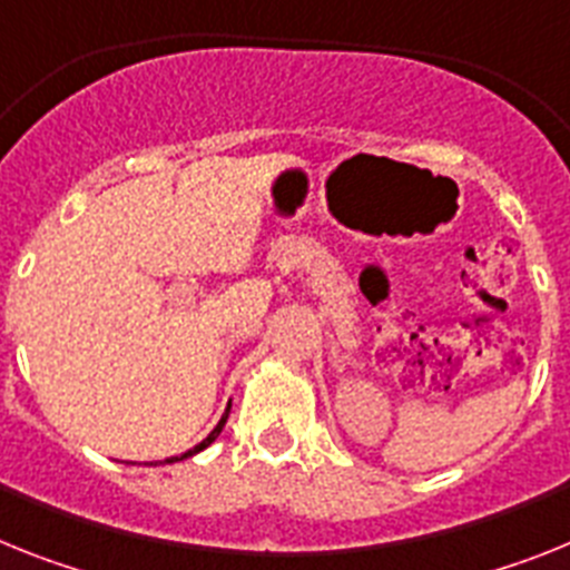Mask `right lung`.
<instances>
[{
	"label": "right lung",
	"instance_id": "add662e5",
	"mask_svg": "<svg viewBox=\"0 0 570 570\" xmlns=\"http://www.w3.org/2000/svg\"><path fill=\"white\" fill-rule=\"evenodd\" d=\"M229 407H232V402H229ZM229 407H226V413L220 415V422H217V428L212 430L209 435H206V439H203L200 444H195V448L191 450H186V453H180V456H171V459H163V462H146V464H175V462H183V459H189V456H195V453H200V450H206L209 448L212 442H215L217 435H220V430H224V424H226V419H229Z\"/></svg>",
	"mask_w": 570,
	"mask_h": 570
}]
</instances>
